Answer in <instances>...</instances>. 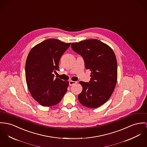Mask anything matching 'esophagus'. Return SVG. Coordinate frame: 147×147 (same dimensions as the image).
Here are the masks:
<instances>
[{"instance_id":"esophagus-1","label":"esophagus","mask_w":147,"mask_h":147,"mask_svg":"<svg viewBox=\"0 0 147 147\" xmlns=\"http://www.w3.org/2000/svg\"><path fill=\"white\" fill-rule=\"evenodd\" d=\"M69 85H70V86H73V85L76 84L77 83V82L72 81V80H70V81H69Z\"/></svg>"}]
</instances>
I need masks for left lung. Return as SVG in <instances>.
<instances>
[{"label":"left lung","instance_id":"left-lung-1","mask_svg":"<svg viewBox=\"0 0 147 147\" xmlns=\"http://www.w3.org/2000/svg\"><path fill=\"white\" fill-rule=\"evenodd\" d=\"M71 49L83 58L85 68L90 73V81L79 83L80 103L94 109L108 101L115 88L117 78V61L112 49L98 40L90 39L71 44Z\"/></svg>","mask_w":147,"mask_h":147}]
</instances>
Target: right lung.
<instances>
[{
  "label": "right lung",
  "mask_w": 147,
  "mask_h": 147,
  "mask_svg": "<svg viewBox=\"0 0 147 147\" xmlns=\"http://www.w3.org/2000/svg\"><path fill=\"white\" fill-rule=\"evenodd\" d=\"M71 43L47 39L34 46L26 62L27 87L32 97L43 106H52L61 100L67 91L68 81L54 78L62 55Z\"/></svg>",
  "instance_id": "1"
}]
</instances>
